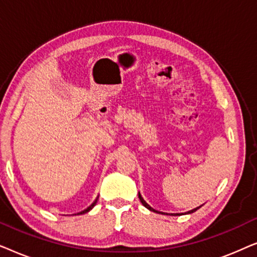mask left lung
I'll list each match as a JSON object with an SVG mask.
<instances>
[{
    "mask_svg": "<svg viewBox=\"0 0 257 257\" xmlns=\"http://www.w3.org/2000/svg\"><path fill=\"white\" fill-rule=\"evenodd\" d=\"M138 195H139V200H140V202H142V203H143V205H144V206H145L147 209L152 210V212L159 213V214H165V215H173V216H178V215H181V214H191V213H194V212H195V210H198V209L200 208V207H201V206H200V207H196V208H194V209H192V210H188V212H186V213H177V214H168V213H163V212H158V210H156V209H153V208H152V207H151V206L149 205V203H147V202L145 201V200H144V199H143V196H142V195H140V193H138Z\"/></svg>",
    "mask_w": 257,
    "mask_h": 257,
    "instance_id": "1",
    "label": "left lung"
}]
</instances>
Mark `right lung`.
Instances as JSON below:
<instances>
[{"label": "right lung", "mask_w": 257, "mask_h": 257, "mask_svg": "<svg viewBox=\"0 0 257 257\" xmlns=\"http://www.w3.org/2000/svg\"><path fill=\"white\" fill-rule=\"evenodd\" d=\"M97 201H98V196H97V199H96V200H94V201H93L92 203H91V205H90L89 207H87V208H86V209H84V210H82V212H79V213H77V214H85V213H87V212H90V210H91V209H92L94 206H96V203H97Z\"/></svg>", "instance_id": "right-lung-1"}]
</instances>
